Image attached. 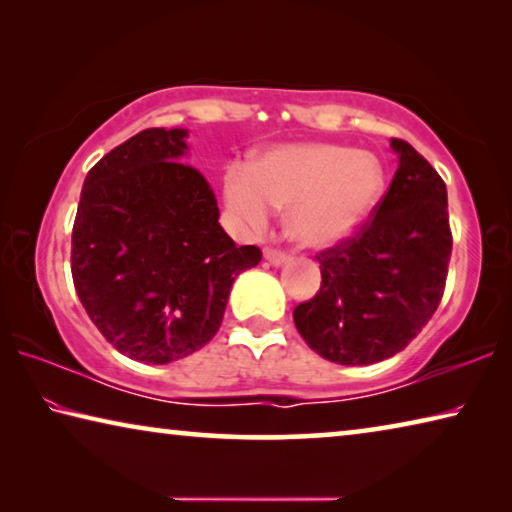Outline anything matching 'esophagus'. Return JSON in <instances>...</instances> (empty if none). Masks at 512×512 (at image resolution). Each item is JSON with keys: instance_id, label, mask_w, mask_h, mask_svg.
<instances>
[{"instance_id": "34e87169", "label": "esophagus", "mask_w": 512, "mask_h": 512, "mask_svg": "<svg viewBox=\"0 0 512 512\" xmlns=\"http://www.w3.org/2000/svg\"><path fill=\"white\" fill-rule=\"evenodd\" d=\"M264 259L271 266H282V264L289 262V255L282 253V250H277V248H266L264 250Z\"/></svg>"}]
</instances>
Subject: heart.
<instances>
[{
	"mask_svg": "<svg viewBox=\"0 0 512 512\" xmlns=\"http://www.w3.org/2000/svg\"><path fill=\"white\" fill-rule=\"evenodd\" d=\"M386 185L384 164L370 151L343 144H284L259 155L253 167L232 164L223 178L228 210L248 228H262L275 210L287 212L298 246L325 250L350 239L375 212Z\"/></svg>",
	"mask_w": 512,
	"mask_h": 512,
	"instance_id": "obj_1",
	"label": "heart"
}]
</instances>
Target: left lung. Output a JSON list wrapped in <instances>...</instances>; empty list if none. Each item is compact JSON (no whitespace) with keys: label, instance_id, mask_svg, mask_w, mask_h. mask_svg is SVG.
Listing matches in <instances>:
<instances>
[{"label":"left lung","instance_id":"obj_1","mask_svg":"<svg viewBox=\"0 0 512 512\" xmlns=\"http://www.w3.org/2000/svg\"><path fill=\"white\" fill-rule=\"evenodd\" d=\"M400 167L372 219L318 255V293L293 309L311 350L343 366L402 352L438 309L452 255L447 187L409 142L391 140Z\"/></svg>","mask_w":512,"mask_h":512}]
</instances>
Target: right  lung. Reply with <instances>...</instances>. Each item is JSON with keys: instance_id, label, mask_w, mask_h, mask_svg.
<instances>
[{"instance_id": "obj_1", "label": "right lung", "mask_w": 512, "mask_h": 512, "mask_svg": "<svg viewBox=\"0 0 512 512\" xmlns=\"http://www.w3.org/2000/svg\"><path fill=\"white\" fill-rule=\"evenodd\" d=\"M185 128H146L88 171L72 230L81 305L128 359L171 363L219 332L232 282L259 264L219 223Z\"/></svg>"}]
</instances>
